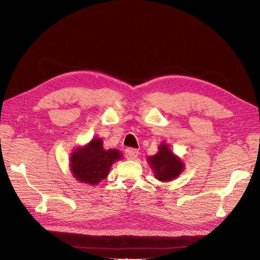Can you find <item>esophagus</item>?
Returning <instances> with one entry per match:
<instances>
[{
    "instance_id": "obj_1",
    "label": "esophagus",
    "mask_w": 260,
    "mask_h": 260,
    "mask_svg": "<svg viewBox=\"0 0 260 260\" xmlns=\"http://www.w3.org/2000/svg\"><path fill=\"white\" fill-rule=\"evenodd\" d=\"M125 155L128 159H135L137 157V155H139V151H137L136 148H132V147L126 148Z\"/></svg>"
}]
</instances>
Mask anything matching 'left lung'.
<instances>
[{"label": "left lung", "mask_w": 260, "mask_h": 260, "mask_svg": "<svg viewBox=\"0 0 260 260\" xmlns=\"http://www.w3.org/2000/svg\"><path fill=\"white\" fill-rule=\"evenodd\" d=\"M157 154L148 157V162H150L152 170H154L156 179L159 181H171L175 179L183 170V163L165 144L159 146Z\"/></svg>", "instance_id": "obj_1"}]
</instances>
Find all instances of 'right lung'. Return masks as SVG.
Wrapping results in <instances>:
<instances>
[{
    "label": "right lung",
    "instance_id": "obj_1",
    "mask_svg": "<svg viewBox=\"0 0 260 260\" xmlns=\"http://www.w3.org/2000/svg\"><path fill=\"white\" fill-rule=\"evenodd\" d=\"M121 154L117 150H105L101 139L92 140L85 147L77 148L71 155V171L75 178L96 185L108 175L110 167L118 161Z\"/></svg>",
    "mask_w": 260,
    "mask_h": 260
}]
</instances>
